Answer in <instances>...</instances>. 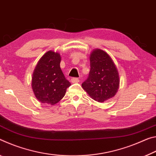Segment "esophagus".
Listing matches in <instances>:
<instances>
[{"label":"esophagus","mask_w":156,"mask_h":156,"mask_svg":"<svg viewBox=\"0 0 156 156\" xmlns=\"http://www.w3.org/2000/svg\"><path fill=\"white\" fill-rule=\"evenodd\" d=\"M71 81H72L73 83H78L79 81H80V80L76 77H73L71 79Z\"/></svg>","instance_id":"1"}]
</instances>
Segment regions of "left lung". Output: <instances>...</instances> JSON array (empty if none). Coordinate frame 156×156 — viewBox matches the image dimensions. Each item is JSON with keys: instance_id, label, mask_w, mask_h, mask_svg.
<instances>
[{"instance_id": "1", "label": "left lung", "mask_w": 156, "mask_h": 156, "mask_svg": "<svg viewBox=\"0 0 156 156\" xmlns=\"http://www.w3.org/2000/svg\"><path fill=\"white\" fill-rule=\"evenodd\" d=\"M90 70L88 78L81 84L94 100L104 102L115 95L119 78L111 57L100 49L93 51L90 57Z\"/></svg>"}]
</instances>
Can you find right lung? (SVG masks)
<instances>
[{
  "instance_id": "right-lung-1",
  "label": "right lung",
  "mask_w": 156,
  "mask_h": 156,
  "mask_svg": "<svg viewBox=\"0 0 156 156\" xmlns=\"http://www.w3.org/2000/svg\"><path fill=\"white\" fill-rule=\"evenodd\" d=\"M61 56L48 51L41 58L34 70L32 87L34 95L41 103L50 105L58 103L71 83L60 68Z\"/></svg>"
}]
</instances>
